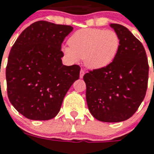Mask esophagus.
<instances>
[{
    "mask_svg": "<svg viewBox=\"0 0 154 154\" xmlns=\"http://www.w3.org/2000/svg\"><path fill=\"white\" fill-rule=\"evenodd\" d=\"M85 73V70H83V69L81 70V71H80V78H82V77H84Z\"/></svg>",
    "mask_w": 154,
    "mask_h": 154,
    "instance_id": "34e87169",
    "label": "esophagus"
}]
</instances>
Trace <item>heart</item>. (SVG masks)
I'll use <instances>...</instances> for the list:
<instances>
[{"instance_id":"1","label":"heart","mask_w":154,"mask_h":154,"mask_svg":"<svg viewBox=\"0 0 154 154\" xmlns=\"http://www.w3.org/2000/svg\"><path fill=\"white\" fill-rule=\"evenodd\" d=\"M69 45L61 48L66 59L72 63L84 59L89 69H104L117 57L121 40L111 29L87 28L76 31L69 39Z\"/></svg>"}]
</instances>
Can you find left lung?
<instances>
[{
  "label": "left lung",
  "instance_id": "left-lung-1",
  "mask_svg": "<svg viewBox=\"0 0 154 154\" xmlns=\"http://www.w3.org/2000/svg\"><path fill=\"white\" fill-rule=\"evenodd\" d=\"M121 40L110 65L84 75L89 112L104 122L125 121L135 113L146 94L149 64L146 50L127 28L110 24Z\"/></svg>",
  "mask_w": 154,
  "mask_h": 154
}]
</instances>
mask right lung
<instances>
[{"instance_id":"1","label":"right lung","mask_w":154,"mask_h":154,"mask_svg":"<svg viewBox=\"0 0 154 154\" xmlns=\"http://www.w3.org/2000/svg\"><path fill=\"white\" fill-rule=\"evenodd\" d=\"M73 28L39 20L19 36L6 66L7 93L13 107L30 120L56 117L63 99L79 79V65L62 64L61 44Z\"/></svg>"}]
</instances>
